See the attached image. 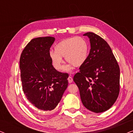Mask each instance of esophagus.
I'll return each mask as SVG.
<instances>
[{"label":"esophagus","instance_id":"obj_1","mask_svg":"<svg viewBox=\"0 0 133 133\" xmlns=\"http://www.w3.org/2000/svg\"><path fill=\"white\" fill-rule=\"evenodd\" d=\"M68 82L71 83H72V81H73V79H72V78L71 77V76H69L68 78Z\"/></svg>","mask_w":133,"mask_h":133}]
</instances>
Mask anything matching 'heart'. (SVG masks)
Listing matches in <instances>:
<instances>
[{"label":"heart","instance_id":"b5f03b06","mask_svg":"<svg viewBox=\"0 0 133 133\" xmlns=\"http://www.w3.org/2000/svg\"><path fill=\"white\" fill-rule=\"evenodd\" d=\"M88 52L87 41L81 37L67 38L59 42L54 47V52H50V59L56 70H62L63 68L65 57L66 62L75 67L82 65L86 61Z\"/></svg>","mask_w":133,"mask_h":133}]
</instances>
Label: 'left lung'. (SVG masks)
<instances>
[{"instance_id": "1", "label": "left lung", "mask_w": 133, "mask_h": 133, "mask_svg": "<svg viewBox=\"0 0 133 133\" xmlns=\"http://www.w3.org/2000/svg\"><path fill=\"white\" fill-rule=\"evenodd\" d=\"M83 36L90 39V54L73 81L85 108L96 113L102 112L113 105L119 96V66L104 39L94 32Z\"/></svg>"}]
</instances>
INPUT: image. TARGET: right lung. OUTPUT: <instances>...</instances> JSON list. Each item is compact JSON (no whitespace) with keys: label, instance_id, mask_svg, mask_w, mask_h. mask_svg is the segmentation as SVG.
<instances>
[{"label":"right lung","instance_id":"right-lung-1","mask_svg":"<svg viewBox=\"0 0 133 133\" xmlns=\"http://www.w3.org/2000/svg\"><path fill=\"white\" fill-rule=\"evenodd\" d=\"M53 37L32 39L20 58L21 78L23 93L36 108L51 111L61 101L68 87V74L57 71L50 59Z\"/></svg>","mask_w":133,"mask_h":133}]
</instances>
